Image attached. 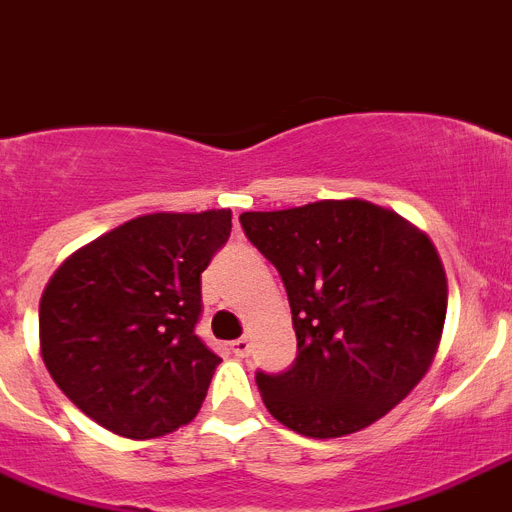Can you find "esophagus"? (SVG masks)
Returning a JSON list of instances; mask_svg holds the SVG:
<instances>
[{"label": "esophagus", "instance_id": "34e87169", "mask_svg": "<svg viewBox=\"0 0 512 512\" xmlns=\"http://www.w3.org/2000/svg\"><path fill=\"white\" fill-rule=\"evenodd\" d=\"M231 351H234L236 356H247L249 351H252V343H249V338H236V341L231 343Z\"/></svg>", "mask_w": 512, "mask_h": 512}]
</instances>
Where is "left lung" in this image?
Instances as JSON below:
<instances>
[{"label": "left lung", "mask_w": 512, "mask_h": 512, "mask_svg": "<svg viewBox=\"0 0 512 512\" xmlns=\"http://www.w3.org/2000/svg\"><path fill=\"white\" fill-rule=\"evenodd\" d=\"M239 221L281 273L299 351L289 372H257L265 409L315 440L375 424L440 349L448 278L432 239L359 197L249 210Z\"/></svg>", "instance_id": "left-lung-1"}]
</instances>
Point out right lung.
<instances>
[{
  "label": "right lung",
  "instance_id": "1",
  "mask_svg": "<svg viewBox=\"0 0 512 512\" xmlns=\"http://www.w3.org/2000/svg\"><path fill=\"white\" fill-rule=\"evenodd\" d=\"M229 234L226 208L148 213L54 270L38 307L41 359L85 416L130 440L195 419L221 364L195 336L200 273Z\"/></svg>",
  "mask_w": 512,
  "mask_h": 512
}]
</instances>
